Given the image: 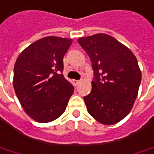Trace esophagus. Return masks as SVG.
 I'll list each match as a JSON object with an SVG mask.
<instances>
[{
	"label": "esophagus",
	"instance_id": "esophagus-1",
	"mask_svg": "<svg viewBox=\"0 0 154 154\" xmlns=\"http://www.w3.org/2000/svg\"><path fill=\"white\" fill-rule=\"evenodd\" d=\"M72 82L74 85L77 86V85H78V83L80 82V81H79V80H72Z\"/></svg>",
	"mask_w": 154,
	"mask_h": 154
}]
</instances>
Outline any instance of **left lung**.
<instances>
[{"label":"left lung","instance_id":"obj_1","mask_svg":"<svg viewBox=\"0 0 154 154\" xmlns=\"http://www.w3.org/2000/svg\"><path fill=\"white\" fill-rule=\"evenodd\" d=\"M77 42L90 58L92 91L84 96L88 112L103 125L124 119L137 99L142 73L134 54L112 36L97 33Z\"/></svg>","mask_w":154,"mask_h":154}]
</instances>
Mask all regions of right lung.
<instances>
[{"label":"right lung","instance_id":"obj_1","mask_svg":"<svg viewBox=\"0 0 154 154\" xmlns=\"http://www.w3.org/2000/svg\"><path fill=\"white\" fill-rule=\"evenodd\" d=\"M72 43L71 38H43L27 47L16 60L14 90L25 112L38 122L60 116L74 92L62 74L63 57Z\"/></svg>","mask_w":154,"mask_h":154}]
</instances>
